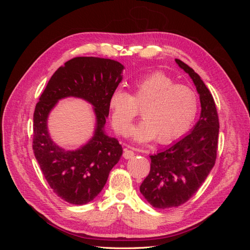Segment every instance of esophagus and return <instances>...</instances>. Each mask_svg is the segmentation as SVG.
<instances>
[{"label":"esophagus","instance_id":"esophagus-1","mask_svg":"<svg viewBox=\"0 0 250 250\" xmlns=\"http://www.w3.org/2000/svg\"><path fill=\"white\" fill-rule=\"evenodd\" d=\"M123 156H124V158H126V160H129V158H132L134 156V152L130 149H125Z\"/></svg>","mask_w":250,"mask_h":250}]
</instances>
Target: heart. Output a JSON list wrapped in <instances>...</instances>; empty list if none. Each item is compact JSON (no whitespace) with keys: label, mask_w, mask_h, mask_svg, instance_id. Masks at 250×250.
<instances>
[{"label":"heart","mask_w":250,"mask_h":250,"mask_svg":"<svg viewBox=\"0 0 250 250\" xmlns=\"http://www.w3.org/2000/svg\"><path fill=\"white\" fill-rule=\"evenodd\" d=\"M112 126L125 134L142 108L143 119L132 126L128 135L138 143L156 138L160 144L180 139L193 126L199 109L196 93L186 85L175 84L168 75L152 73L134 82L133 94L116 88L109 97Z\"/></svg>","instance_id":"heart-1"}]
</instances>
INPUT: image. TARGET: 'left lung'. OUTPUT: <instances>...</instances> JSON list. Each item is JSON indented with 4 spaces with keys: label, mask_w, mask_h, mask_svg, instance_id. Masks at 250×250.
<instances>
[{
    "label": "left lung",
    "mask_w": 250,
    "mask_h": 250,
    "mask_svg": "<svg viewBox=\"0 0 250 250\" xmlns=\"http://www.w3.org/2000/svg\"><path fill=\"white\" fill-rule=\"evenodd\" d=\"M175 62L193 80L201 112L190 133L150 155V172L140 191L151 206L163 209L181 206L197 192L214 167L218 148L219 119L214 98L192 67L179 59Z\"/></svg>",
    "instance_id": "obj_1"
}]
</instances>
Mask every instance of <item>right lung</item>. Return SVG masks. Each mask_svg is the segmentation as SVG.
I'll list each match as a JSON object with an SVG mask.
<instances>
[{"mask_svg": "<svg viewBox=\"0 0 250 250\" xmlns=\"http://www.w3.org/2000/svg\"><path fill=\"white\" fill-rule=\"evenodd\" d=\"M124 65L99 57H75L53 74L37 102L33 115V152L44 178L54 193L71 204H86L106 184L110 170L123 149L104 131L109 113V97L122 81ZM80 97L93 105L94 135L76 150H65L52 142L47 117L57 102Z\"/></svg>", "mask_w": 250, "mask_h": 250, "instance_id": "add662e5", "label": "right lung"}]
</instances>
